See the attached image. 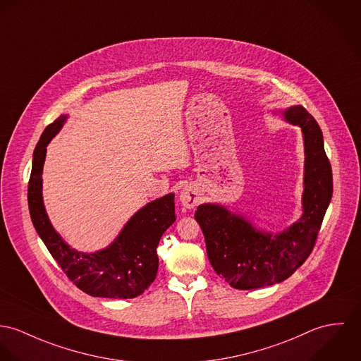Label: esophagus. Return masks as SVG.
<instances>
[{
	"label": "esophagus",
	"instance_id": "1",
	"mask_svg": "<svg viewBox=\"0 0 361 361\" xmlns=\"http://www.w3.org/2000/svg\"><path fill=\"white\" fill-rule=\"evenodd\" d=\"M180 202L184 207L192 209L200 203V194L192 185H185L180 192Z\"/></svg>",
	"mask_w": 361,
	"mask_h": 361
}]
</instances>
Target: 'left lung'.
<instances>
[{"label":"left lung","instance_id":"left-lung-1","mask_svg":"<svg viewBox=\"0 0 361 361\" xmlns=\"http://www.w3.org/2000/svg\"><path fill=\"white\" fill-rule=\"evenodd\" d=\"M273 114L299 126L303 134L305 190L299 220L273 234L223 204L203 203L195 212L210 264L235 289L262 288L290 277L312 253L332 198V170L317 121L300 105Z\"/></svg>","mask_w":361,"mask_h":361}]
</instances>
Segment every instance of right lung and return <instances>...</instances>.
<instances>
[{
    "label": "right lung",
    "instance_id": "obj_1",
    "mask_svg": "<svg viewBox=\"0 0 361 361\" xmlns=\"http://www.w3.org/2000/svg\"><path fill=\"white\" fill-rule=\"evenodd\" d=\"M68 119L59 116L41 134L33 152L27 200L33 226L47 249L78 288L95 298H135L154 282L159 259L157 247L163 233L176 221L174 194H167L141 207L105 249L79 252L55 231L42 200V167L47 145Z\"/></svg>",
    "mask_w": 361,
    "mask_h": 361
}]
</instances>
